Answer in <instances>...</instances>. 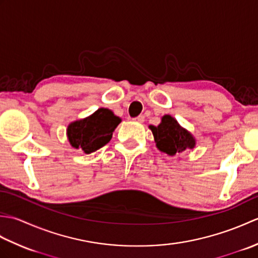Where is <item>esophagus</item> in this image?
Segmentation results:
<instances>
[{
  "mask_svg": "<svg viewBox=\"0 0 258 258\" xmlns=\"http://www.w3.org/2000/svg\"><path fill=\"white\" fill-rule=\"evenodd\" d=\"M133 120H135V122H138V123H143L145 120V117H144V115H139L138 117L133 118Z\"/></svg>",
  "mask_w": 258,
  "mask_h": 258,
  "instance_id": "1",
  "label": "esophagus"
}]
</instances>
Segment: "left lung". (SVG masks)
I'll use <instances>...</instances> for the list:
<instances>
[{
    "label": "left lung",
    "mask_w": 258,
    "mask_h": 258,
    "mask_svg": "<svg viewBox=\"0 0 258 258\" xmlns=\"http://www.w3.org/2000/svg\"><path fill=\"white\" fill-rule=\"evenodd\" d=\"M150 128L154 135L157 149L169 156L195 147L194 136L187 130L183 128L171 115H164L160 124L157 126L150 125Z\"/></svg>",
    "instance_id": "1"
}]
</instances>
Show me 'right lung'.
I'll list each match as a JSON object with an SVG mask.
<instances>
[{
	"label": "right lung",
	"instance_id": "obj_1",
	"mask_svg": "<svg viewBox=\"0 0 258 258\" xmlns=\"http://www.w3.org/2000/svg\"><path fill=\"white\" fill-rule=\"evenodd\" d=\"M120 120L111 109L98 108L90 116L75 120L68 126L70 144L85 154L95 152L111 141L114 130Z\"/></svg>",
	"mask_w": 258,
	"mask_h": 258
}]
</instances>
